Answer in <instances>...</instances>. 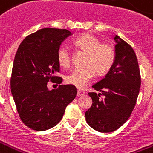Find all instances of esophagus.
Listing matches in <instances>:
<instances>
[{
  "label": "esophagus",
  "mask_w": 153,
  "mask_h": 153,
  "mask_svg": "<svg viewBox=\"0 0 153 153\" xmlns=\"http://www.w3.org/2000/svg\"><path fill=\"white\" fill-rule=\"evenodd\" d=\"M84 95H85L84 91H82V90H78V94H77L78 97H80V96H83Z\"/></svg>",
  "instance_id": "obj_1"
}]
</instances>
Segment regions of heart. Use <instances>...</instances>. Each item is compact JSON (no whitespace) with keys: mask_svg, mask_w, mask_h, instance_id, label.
<instances>
[{"mask_svg":"<svg viewBox=\"0 0 153 153\" xmlns=\"http://www.w3.org/2000/svg\"><path fill=\"white\" fill-rule=\"evenodd\" d=\"M74 47L86 53L83 61L84 67L73 70L66 77V83L82 88L89 82L95 74H106L112 66L115 53L108 44H100L97 38L85 33L73 41ZM57 60L62 67H68L71 64V53L68 49L61 46L57 51Z\"/></svg>","mask_w":153,"mask_h":153,"instance_id":"obj_1","label":"heart"}]
</instances>
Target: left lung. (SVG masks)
I'll return each mask as SVG.
<instances>
[{
  "instance_id": "1",
  "label": "left lung",
  "mask_w": 153,
  "mask_h": 153,
  "mask_svg": "<svg viewBox=\"0 0 153 153\" xmlns=\"http://www.w3.org/2000/svg\"><path fill=\"white\" fill-rule=\"evenodd\" d=\"M114 40L116 42L114 62L104 78L92 86L100 93L88 94L92 105L85 113L87 123L103 133L117 130L128 120L135 108L141 83L132 47L117 35Z\"/></svg>"
}]
</instances>
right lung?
Listing matches in <instances>:
<instances>
[{"mask_svg": "<svg viewBox=\"0 0 153 153\" xmlns=\"http://www.w3.org/2000/svg\"><path fill=\"white\" fill-rule=\"evenodd\" d=\"M71 35L67 30L44 28L22 41L15 55L10 87L22 121L35 131H45L58 124L66 106L74 100L77 88L59 85L49 91L48 82L60 84L57 51Z\"/></svg>", "mask_w": 153, "mask_h": 153, "instance_id": "obj_1", "label": "right lung"}]
</instances>
